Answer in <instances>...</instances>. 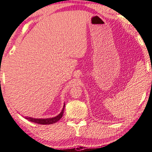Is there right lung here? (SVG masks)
I'll use <instances>...</instances> for the list:
<instances>
[{
  "label": "right lung",
  "mask_w": 152,
  "mask_h": 152,
  "mask_svg": "<svg viewBox=\"0 0 152 152\" xmlns=\"http://www.w3.org/2000/svg\"><path fill=\"white\" fill-rule=\"evenodd\" d=\"M64 106H65V104H64V107L62 110V112L60 113L58 116H55L54 118H30V117H26V119H28L29 121H30L33 123H37V124H40V125H50V124H53L56 122L58 121L60 119L62 118V116L63 115L64 113Z\"/></svg>",
  "instance_id": "1"
}]
</instances>
